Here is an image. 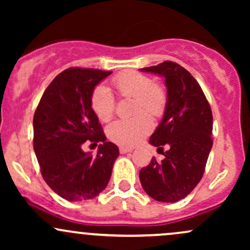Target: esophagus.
Returning <instances> with one entry per match:
<instances>
[{
  "label": "esophagus",
  "instance_id": "esophagus-1",
  "mask_svg": "<svg viewBox=\"0 0 250 250\" xmlns=\"http://www.w3.org/2000/svg\"><path fill=\"white\" fill-rule=\"evenodd\" d=\"M120 153L121 154H125V153H130L131 150H133V148L130 147H120Z\"/></svg>",
  "mask_w": 250,
  "mask_h": 250
}]
</instances>
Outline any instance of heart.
Masks as SVG:
<instances>
[{"mask_svg":"<svg viewBox=\"0 0 250 250\" xmlns=\"http://www.w3.org/2000/svg\"><path fill=\"white\" fill-rule=\"evenodd\" d=\"M113 84L121 97L134 99V117L117 120L107 127V136L120 146L131 147L146 137L153 129L151 116L160 117L167 105V94L160 84L153 83L150 77L137 71H127L114 77ZM91 108L103 122L114 115L115 97L105 85H97L91 94Z\"/></svg>","mask_w":250,"mask_h":250,"instance_id":"b5f03b06","label":"heart"}]
</instances>
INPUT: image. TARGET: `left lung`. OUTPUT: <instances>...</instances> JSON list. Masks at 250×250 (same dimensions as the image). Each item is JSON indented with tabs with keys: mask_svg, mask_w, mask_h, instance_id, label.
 <instances>
[{
	"mask_svg": "<svg viewBox=\"0 0 250 250\" xmlns=\"http://www.w3.org/2000/svg\"><path fill=\"white\" fill-rule=\"evenodd\" d=\"M141 71L165 77L167 105L162 121L149 143L165 159H153L140 170V181L149 196L160 202H177L193 191L205 173L213 147V115L202 89L191 74L177 63L165 61Z\"/></svg>",
	"mask_w": 250,
	"mask_h": 250,
	"instance_id": "1",
	"label": "left lung"
}]
</instances>
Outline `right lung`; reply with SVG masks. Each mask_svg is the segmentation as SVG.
Returning <instances> with one entry per match:
<instances>
[{"label":"right lung","instance_id":"right-lung-1","mask_svg":"<svg viewBox=\"0 0 250 250\" xmlns=\"http://www.w3.org/2000/svg\"><path fill=\"white\" fill-rule=\"evenodd\" d=\"M111 71L69 68L45 89L34 115V150L43 180L63 199H94L107 187L119 148L105 141L91 108V94ZM84 142L97 145L96 155L83 151Z\"/></svg>","mask_w":250,"mask_h":250}]
</instances>
